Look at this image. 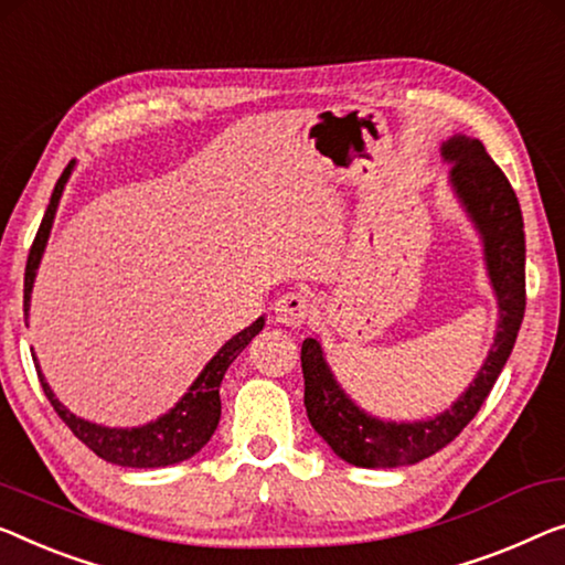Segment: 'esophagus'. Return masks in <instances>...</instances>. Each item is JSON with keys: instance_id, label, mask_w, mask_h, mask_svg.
Returning a JSON list of instances; mask_svg holds the SVG:
<instances>
[{"instance_id": "obj_1", "label": "esophagus", "mask_w": 565, "mask_h": 565, "mask_svg": "<svg viewBox=\"0 0 565 565\" xmlns=\"http://www.w3.org/2000/svg\"><path fill=\"white\" fill-rule=\"evenodd\" d=\"M309 311H311V301L307 294H301V291H286L279 299H276V305H274L276 322L284 327H291V330L294 327L305 324Z\"/></svg>"}]
</instances>
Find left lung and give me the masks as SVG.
Returning <instances> with one entry per match:
<instances>
[{"label": "left lung", "instance_id": "1", "mask_svg": "<svg viewBox=\"0 0 565 565\" xmlns=\"http://www.w3.org/2000/svg\"><path fill=\"white\" fill-rule=\"evenodd\" d=\"M444 157L454 159L451 182L484 238L500 305L498 337L469 391L446 414L416 424H385L363 414L334 383L319 342L311 337L301 342L307 416L337 457L355 467L416 465L457 439L500 377L525 317V233L515 190L479 139L454 137L444 145Z\"/></svg>", "mask_w": 565, "mask_h": 565}]
</instances>
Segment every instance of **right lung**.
<instances>
[{
    "instance_id": "add662e5",
    "label": "right lung",
    "mask_w": 565,
    "mask_h": 565,
    "mask_svg": "<svg viewBox=\"0 0 565 565\" xmlns=\"http://www.w3.org/2000/svg\"><path fill=\"white\" fill-rule=\"evenodd\" d=\"M71 170L73 164H67L61 174V180L55 182V190L45 210V217H42L35 241H32L28 268H24V319H28L32 281H35V271L40 266L42 250H45L57 200L63 195V188ZM260 330H264V319H256L254 324L246 327V330L235 334L233 340L225 342L221 352L210 360L205 370H202L198 381L192 383L190 393L177 403L170 414L141 428H106V426L88 424V420L73 416L71 411L55 398L53 391H50V385L45 383V377H42L38 367V360L35 358L32 360H35L40 385L47 395L50 406L55 408V414L65 420V426L71 428V431L78 436L90 451L98 454L100 459L111 461V465L134 467V469H157V467H170V465H177V461L190 459L192 454H198L202 446L210 441V436H213L217 428V420H221V383H223L225 370L231 367L233 360L246 350V344L254 340Z\"/></svg>"
}]
</instances>
